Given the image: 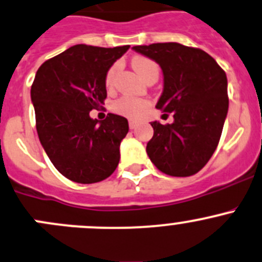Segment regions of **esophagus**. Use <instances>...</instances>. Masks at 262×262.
I'll use <instances>...</instances> for the list:
<instances>
[{
  "label": "esophagus",
  "mask_w": 262,
  "mask_h": 262,
  "mask_svg": "<svg viewBox=\"0 0 262 262\" xmlns=\"http://www.w3.org/2000/svg\"><path fill=\"white\" fill-rule=\"evenodd\" d=\"M137 125H138V123H137V121L129 120V128H130V129H136Z\"/></svg>",
  "instance_id": "1"
}]
</instances>
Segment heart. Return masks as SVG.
<instances>
[{
	"instance_id": "1",
	"label": "heart",
	"mask_w": 262,
	"mask_h": 262,
	"mask_svg": "<svg viewBox=\"0 0 262 262\" xmlns=\"http://www.w3.org/2000/svg\"><path fill=\"white\" fill-rule=\"evenodd\" d=\"M133 67L142 78L146 77L151 70H159L157 63L147 57H136L133 60ZM116 72H118V65H114V67L108 69L105 78L106 87H111L114 84ZM147 108H148V102L147 101L141 100V98L130 97V96H123V97L114 101L113 103V110L116 114L130 119H138L139 116H142L146 113Z\"/></svg>"
}]
</instances>
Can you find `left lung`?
<instances>
[{
  "label": "left lung",
  "mask_w": 262,
  "mask_h": 262,
  "mask_svg": "<svg viewBox=\"0 0 262 262\" xmlns=\"http://www.w3.org/2000/svg\"><path fill=\"white\" fill-rule=\"evenodd\" d=\"M133 50L161 67L164 91L156 108L174 116L171 124L152 121L147 155L160 171L190 177L211 159L222 137L229 107L227 74L209 53L180 43Z\"/></svg>",
  "instance_id": "8db88e82"
}]
</instances>
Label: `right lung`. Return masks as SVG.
<instances>
[{
	"label": "right lung",
	"instance_id": "obj_1",
	"mask_svg": "<svg viewBox=\"0 0 262 262\" xmlns=\"http://www.w3.org/2000/svg\"><path fill=\"white\" fill-rule=\"evenodd\" d=\"M128 50L73 46L35 74L30 97L38 137L53 166L73 182H101L118 167L128 120L115 114L93 120L90 111L105 102L106 74Z\"/></svg>",
	"mask_w": 262,
	"mask_h": 262
}]
</instances>
